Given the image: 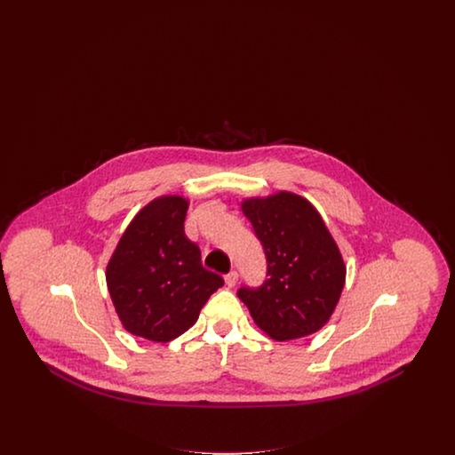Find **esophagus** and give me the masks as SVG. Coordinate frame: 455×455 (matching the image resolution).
Listing matches in <instances>:
<instances>
[{
    "instance_id": "1",
    "label": "esophagus",
    "mask_w": 455,
    "mask_h": 455,
    "mask_svg": "<svg viewBox=\"0 0 455 455\" xmlns=\"http://www.w3.org/2000/svg\"><path fill=\"white\" fill-rule=\"evenodd\" d=\"M238 275L237 271H230L228 275H225V283H227V286H235V283H237Z\"/></svg>"
}]
</instances>
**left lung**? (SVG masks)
I'll return each mask as SVG.
<instances>
[{
	"instance_id": "8db88e82",
	"label": "left lung",
	"mask_w": 455,
	"mask_h": 455,
	"mask_svg": "<svg viewBox=\"0 0 455 455\" xmlns=\"http://www.w3.org/2000/svg\"><path fill=\"white\" fill-rule=\"evenodd\" d=\"M266 256V282L238 288L254 323L276 341L308 336L339 302L347 267L319 212L302 196L278 193L245 199Z\"/></svg>"
}]
</instances>
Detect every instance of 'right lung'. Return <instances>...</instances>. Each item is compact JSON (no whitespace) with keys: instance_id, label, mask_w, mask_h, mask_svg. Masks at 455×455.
Here are the masks:
<instances>
[{"instance_id":"obj_1","label":"right lung","mask_w":455,"mask_h":455,"mask_svg":"<svg viewBox=\"0 0 455 455\" xmlns=\"http://www.w3.org/2000/svg\"><path fill=\"white\" fill-rule=\"evenodd\" d=\"M189 203L162 196L147 204L108 260V293L131 334L172 341L199 317L223 278L201 264V251L184 234Z\"/></svg>"}]
</instances>
